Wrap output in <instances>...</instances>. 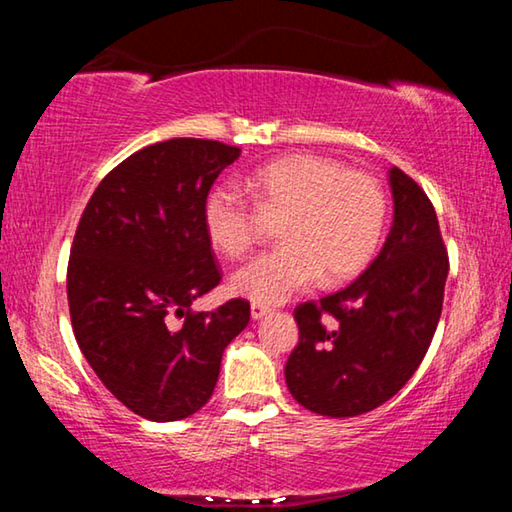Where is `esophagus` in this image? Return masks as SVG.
<instances>
[{"instance_id":"obj_1","label":"esophagus","mask_w":512,"mask_h":512,"mask_svg":"<svg viewBox=\"0 0 512 512\" xmlns=\"http://www.w3.org/2000/svg\"><path fill=\"white\" fill-rule=\"evenodd\" d=\"M271 307H266V305H259V302H253V307H250V316H253L255 320H259V318H264V316H268L271 314Z\"/></svg>"}]
</instances>
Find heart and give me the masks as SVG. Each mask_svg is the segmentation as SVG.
I'll list each match as a JSON object with an SVG mask.
<instances>
[{
    "label": "heart",
    "instance_id": "1",
    "mask_svg": "<svg viewBox=\"0 0 512 512\" xmlns=\"http://www.w3.org/2000/svg\"><path fill=\"white\" fill-rule=\"evenodd\" d=\"M259 210L284 216V244L232 275V291L259 305H277L307 291L325 275L336 284L359 275L375 255L386 221L384 189L366 171L314 153L266 162L244 178ZM212 246L244 257L259 241V214L241 189L221 185L203 207Z\"/></svg>",
    "mask_w": 512,
    "mask_h": 512
}]
</instances>
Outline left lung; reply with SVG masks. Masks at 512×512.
Here are the masks:
<instances>
[{"label":"left lung","instance_id":"left-lung-1","mask_svg":"<svg viewBox=\"0 0 512 512\" xmlns=\"http://www.w3.org/2000/svg\"><path fill=\"white\" fill-rule=\"evenodd\" d=\"M391 189L393 228L375 262L350 287L293 311L300 341L284 377L296 402L318 415L352 418L391 400L438 327L449 257L436 210L397 167Z\"/></svg>","mask_w":512,"mask_h":512}]
</instances>
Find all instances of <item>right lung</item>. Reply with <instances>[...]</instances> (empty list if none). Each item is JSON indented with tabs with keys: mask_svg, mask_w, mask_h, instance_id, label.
Here are the masks:
<instances>
[{
	"mask_svg": "<svg viewBox=\"0 0 512 512\" xmlns=\"http://www.w3.org/2000/svg\"><path fill=\"white\" fill-rule=\"evenodd\" d=\"M239 153L196 137L144 146L101 180L76 228L67 264L76 343L103 386L146 420L205 406L223 350L250 320L241 298L189 309L221 282L203 207Z\"/></svg>",
	"mask_w": 512,
	"mask_h": 512,
	"instance_id": "right-lung-1",
	"label": "right lung"
}]
</instances>
